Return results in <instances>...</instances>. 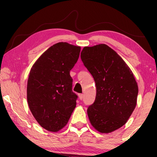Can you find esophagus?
<instances>
[{
    "label": "esophagus",
    "mask_w": 157,
    "mask_h": 157,
    "mask_svg": "<svg viewBox=\"0 0 157 157\" xmlns=\"http://www.w3.org/2000/svg\"><path fill=\"white\" fill-rule=\"evenodd\" d=\"M78 97H79V99L82 100V99H83V98H84V95L83 94H79L78 95Z\"/></svg>",
    "instance_id": "esophagus-1"
}]
</instances>
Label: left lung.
Listing matches in <instances>:
<instances>
[{
  "instance_id": "1",
  "label": "left lung",
  "mask_w": 157,
  "mask_h": 157,
  "mask_svg": "<svg viewBox=\"0 0 157 157\" xmlns=\"http://www.w3.org/2000/svg\"><path fill=\"white\" fill-rule=\"evenodd\" d=\"M81 59L96 86L95 102L87 109L91 124L100 133L115 131L127 123L136 107L139 88L132 71L106 44L84 47Z\"/></svg>"
}]
</instances>
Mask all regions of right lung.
Wrapping results in <instances>:
<instances>
[{
    "mask_svg": "<svg viewBox=\"0 0 157 157\" xmlns=\"http://www.w3.org/2000/svg\"><path fill=\"white\" fill-rule=\"evenodd\" d=\"M81 48L59 42L42 54L32 67L27 85L29 108L38 123L57 132L68 123L78 98L72 91L70 71Z\"/></svg>",
    "mask_w": 157,
    "mask_h": 157,
    "instance_id": "obj_1",
    "label": "right lung"
}]
</instances>
